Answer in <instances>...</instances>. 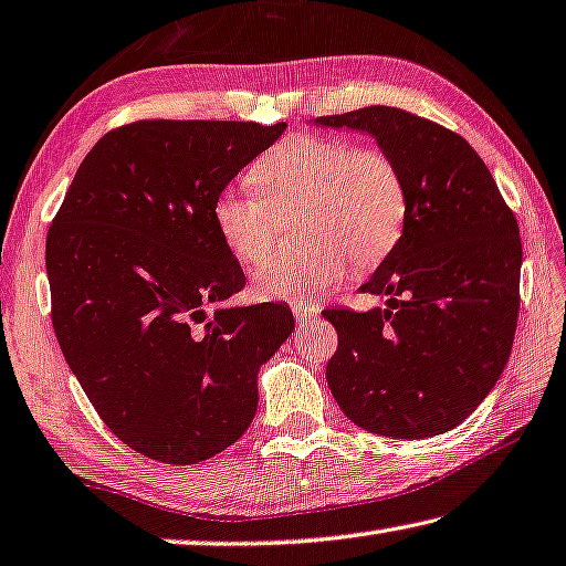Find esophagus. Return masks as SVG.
Instances as JSON below:
<instances>
[{"label":"esophagus","mask_w":566,"mask_h":566,"mask_svg":"<svg viewBox=\"0 0 566 566\" xmlns=\"http://www.w3.org/2000/svg\"><path fill=\"white\" fill-rule=\"evenodd\" d=\"M293 316H295V324H308L311 318L318 316V303H293Z\"/></svg>","instance_id":"1"}]
</instances>
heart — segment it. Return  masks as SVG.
Masks as SVG:
<instances>
[{
  "label": "heart",
  "mask_w": 566,
  "mask_h": 566,
  "mask_svg": "<svg viewBox=\"0 0 566 566\" xmlns=\"http://www.w3.org/2000/svg\"><path fill=\"white\" fill-rule=\"evenodd\" d=\"M253 197L224 189L212 202V228L242 265L271 250L273 217L295 212L293 255L271 258L253 277L265 301L303 303L349 273L377 268L397 248L407 220V185L392 156L354 149L326 136H293L250 167Z\"/></svg>",
  "instance_id": "heart-1"
}]
</instances>
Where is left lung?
<instances>
[{"label": "left lung", "mask_w": 566, "mask_h": 566, "mask_svg": "<svg viewBox=\"0 0 566 566\" xmlns=\"http://www.w3.org/2000/svg\"><path fill=\"white\" fill-rule=\"evenodd\" d=\"M313 124L369 134L407 185L402 238L361 285L385 306L324 311L338 334L332 395L385 438L453 430L495 387L514 344L516 217L473 146L428 118L369 106Z\"/></svg>", "instance_id": "obj_1"}]
</instances>
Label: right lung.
<instances>
[{
	"instance_id": "right-lung-1",
	"label": "right lung",
	"mask_w": 566,
	"mask_h": 566,
	"mask_svg": "<svg viewBox=\"0 0 566 566\" xmlns=\"http://www.w3.org/2000/svg\"><path fill=\"white\" fill-rule=\"evenodd\" d=\"M285 124L136 120L101 138L48 232L52 326L128 448L169 465L222 453L258 410V371L293 332L283 303L207 311L245 289L212 202Z\"/></svg>"
}]
</instances>
